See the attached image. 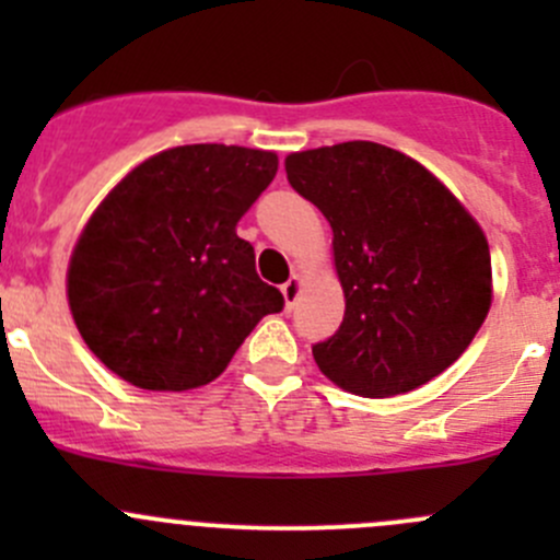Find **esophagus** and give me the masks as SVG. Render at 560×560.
Listing matches in <instances>:
<instances>
[{
	"instance_id": "34e87169",
	"label": "esophagus",
	"mask_w": 560,
	"mask_h": 560,
	"mask_svg": "<svg viewBox=\"0 0 560 560\" xmlns=\"http://www.w3.org/2000/svg\"><path fill=\"white\" fill-rule=\"evenodd\" d=\"M303 292V276L301 273H292L287 284H281V295H284V306L292 308L298 303Z\"/></svg>"
}]
</instances>
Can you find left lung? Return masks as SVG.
<instances>
[{"mask_svg": "<svg viewBox=\"0 0 560 560\" xmlns=\"http://www.w3.org/2000/svg\"><path fill=\"white\" fill-rule=\"evenodd\" d=\"M287 180L332 230L343 322L312 349L347 393L389 398L447 371L493 303L477 219L428 167L371 140L290 154Z\"/></svg>", "mask_w": 560, "mask_h": 560, "instance_id": "obj_1", "label": "left lung"}]
</instances>
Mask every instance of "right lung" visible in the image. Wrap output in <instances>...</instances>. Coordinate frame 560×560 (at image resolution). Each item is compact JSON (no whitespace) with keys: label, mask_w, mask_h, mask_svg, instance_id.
<instances>
[{"label":"right lung","mask_w":560,"mask_h":560,"mask_svg":"<svg viewBox=\"0 0 560 560\" xmlns=\"http://www.w3.org/2000/svg\"><path fill=\"white\" fill-rule=\"evenodd\" d=\"M276 171L273 151L175 145L107 191L67 265L72 319L105 369L140 389L202 387L281 312L235 233Z\"/></svg>","instance_id":"1"}]
</instances>
